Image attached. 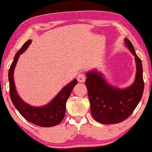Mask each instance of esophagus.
Instances as JSON below:
<instances>
[{"label": "esophagus", "mask_w": 152, "mask_h": 152, "mask_svg": "<svg viewBox=\"0 0 152 152\" xmlns=\"http://www.w3.org/2000/svg\"><path fill=\"white\" fill-rule=\"evenodd\" d=\"M77 77L78 82H80V83L84 82H85V80H86V76H85V75H84V74H82V73L79 74Z\"/></svg>", "instance_id": "1"}]
</instances>
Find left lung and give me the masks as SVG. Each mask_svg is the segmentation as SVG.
<instances>
[{
  "instance_id": "left-lung-1",
  "label": "left lung",
  "mask_w": 152,
  "mask_h": 152,
  "mask_svg": "<svg viewBox=\"0 0 152 152\" xmlns=\"http://www.w3.org/2000/svg\"><path fill=\"white\" fill-rule=\"evenodd\" d=\"M125 42L136 63V77L134 83L125 89L114 87L107 83L97 70L86 73L85 84L93 117L99 123L118 124L127 119L140 101L144 91L142 65L141 59L129 39Z\"/></svg>"
}]
</instances>
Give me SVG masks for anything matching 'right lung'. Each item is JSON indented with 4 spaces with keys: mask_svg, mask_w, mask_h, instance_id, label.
<instances>
[{
    "mask_svg": "<svg viewBox=\"0 0 152 152\" xmlns=\"http://www.w3.org/2000/svg\"><path fill=\"white\" fill-rule=\"evenodd\" d=\"M31 40L26 41L15 54L8 72L10 82V95L13 105L22 117L31 123L42 127H52L58 125L64 118L66 114V103L71 94L74 86L77 84L75 79L62 88L57 96L46 105L42 107H33L23 102L17 94L14 82V70L19 55L28 48Z\"/></svg>",
    "mask_w": 152,
    "mask_h": 152,
    "instance_id": "right-lung-1",
    "label": "right lung"
}]
</instances>
